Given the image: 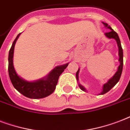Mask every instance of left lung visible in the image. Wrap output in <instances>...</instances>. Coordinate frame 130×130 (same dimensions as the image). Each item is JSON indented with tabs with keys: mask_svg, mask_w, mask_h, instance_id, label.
I'll return each mask as SVG.
<instances>
[{
	"mask_svg": "<svg viewBox=\"0 0 130 130\" xmlns=\"http://www.w3.org/2000/svg\"><path fill=\"white\" fill-rule=\"evenodd\" d=\"M104 25L106 27H107L108 29H110V31L108 32L105 33V35L106 37H107L109 39H114L116 40L117 43V45H118L119 47V61L120 62V65L118 67V70L116 72V73L115 74V75L112 76V78L110 79H109V81L107 82L106 83H105L103 86V90L102 91L101 94L103 95L104 93H107L108 91H109L110 89H112V87H114L115 85H116L117 83H118V81H119L120 79L121 75V73H122V70H123V49L121 47V41L120 39H119V37L118 35L116 32H115L112 29V28L109 26H108V24H106V23H104ZM79 70H78V71L76 72V77L77 81L79 80V78H78V74H79ZM79 87L81 90L83 91H86V89L83 87V86H82L81 85L79 84Z\"/></svg>",
	"mask_w": 130,
	"mask_h": 130,
	"instance_id": "left-lung-1",
	"label": "left lung"
}]
</instances>
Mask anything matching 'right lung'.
Wrapping results in <instances>:
<instances>
[{
    "label": "right lung",
    "instance_id": "obj_1",
    "mask_svg": "<svg viewBox=\"0 0 130 130\" xmlns=\"http://www.w3.org/2000/svg\"><path fill=\"white\" fill-rule=\"evenodd\" d=\"M20 34L17 36L9 50V75L13 87L22 95L32 99L43 98L53 93L58 84V79L60 74L64 72V69L68 64L56 67L49 73L45 79H40L34 82H28L20 78L14 69L13 58L14 47Z\"/></svg>",
    "mask_w": 130,
    "mask_h": 130
}]
</instances>
